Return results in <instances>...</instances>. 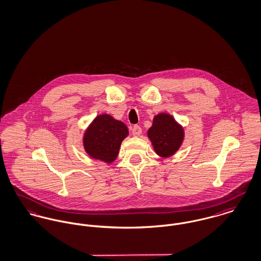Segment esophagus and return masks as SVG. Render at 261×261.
<instances>
[{"label": "esophagus", "instance_id": "1", "mask_svg": "<svg viewBox=\"0 0 261 261\" xmlns=\"http://www.w3.org/2000/svg\"><path fill=\"white\" fill-rule=\"evenodd\" d=\"M132 134L135 137H140L142 135V127L140 125H134L132 128Z\"/></svg>", "mask_w": 261, "mask_h": 261}]
</instances>
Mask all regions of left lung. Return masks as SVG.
Listing matches in <instances>:
<instances>
[{
  "label": "left lung",
  "instance_id": "left-lung-1",
  "mask_svg": "<svg viewBox=\"0 0 261 261\" xmlns=\"http://www.w3.org/2000/svg\"><path fill=\"white\" fill-rule=\"evenodd\" d=\"M147 136L155 152L167 158L172 155L184 141V128L167 114H160L154 119Z\"/></svg>",
  "mask_w": 261,
  "mask_h": 261
}]
</instances>
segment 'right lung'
I'll return each instance as SVG.
<instances>
[{"label": "right lung", "mask_w": 261, "mask_h": 261, "mask_svg": "<svg viewBox=\"0 0 261 261\" xmlns=\"http://www.w3.org/2000/svg\"><path fill=\"white\" fill-rule=\"evenodd\" d=\"M128 135L126 125L110 115L97 116L84 136V146L90 156L113 163L119 154L120 143Z\"/></svg>", "instance_id": "obj_1"}]
</instances>
